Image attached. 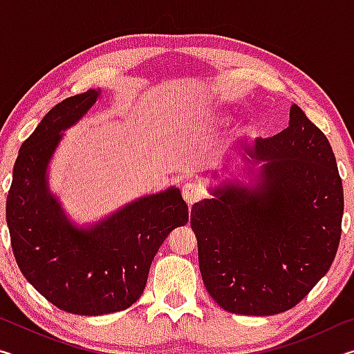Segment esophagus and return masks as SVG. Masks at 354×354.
Segmentation results:
<instances>
[{
    "label": "esophagus",
    "mask_w": 354,
    "mask_h": 354,
    "mask_svg": "<svg viewBox=\"0 0 354 354\" xmlns=\"http://www.w3.org/2000/svg\"><path fill=\"white\" fill-rule=\"evenodd\" d=\"M183 196L185 203H187L189 206H192L194 203H196L201 198V190L195 183H187L183 187Z\"/></svg>",
    "instance_id": "obj_1"
}]
</instances>
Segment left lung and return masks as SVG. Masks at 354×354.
Masks as SVG:
<instances>
[{
    "label": "left lung",
    "instance_id": "1",
    "mask_svg": "<svg viewBox=\"0 0 354 354\" xmlns=\"http://www.w3.org/2000/svg\"><path fill=\"white\" fill-rule=\"evenodd\" d=\"M242 160L248 181L215 173L220 181L192 206L190 226L214 301L227 313L273 315L297 306L331 267L342 179L325 134L297 104L289 127L257 139Z\"/></svg>",
    "mask_w": 354,
    "mask_h": 354
}]
</instances>
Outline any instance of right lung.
Returning <instances> with one entry per match:
<instances>
[{
  "mask_svg": "<svg viewBox=\"0 0 354 354\" xmlns=\"http://www.w3.org/2000/svg\"><path fill=\"white\" fill-rule=\"evenodd\" d=\"M101 97V88L56 104L23 142L6 201L12 250L21 273L48 301L77 315L124 310L147 286L167 236L187 225L189 207L171 185L140 196L95 223L77 225L50 189V162L64 133Z\"/></svg>",
  "mask_w": 354,
  "mask_h": 354,
  "instance_id": "right-lung-1",
  "label": "right lung"
}]
</instances>
